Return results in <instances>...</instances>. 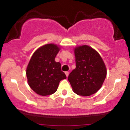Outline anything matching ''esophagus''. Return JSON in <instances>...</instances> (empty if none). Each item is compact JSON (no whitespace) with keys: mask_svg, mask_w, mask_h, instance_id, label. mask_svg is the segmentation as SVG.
I'll return each instance as SVG.
<instances>
[{"mask_svg":"<svg viewBox=\"0 0 130 130\" xmlns=\"http://www.w3.org/2000/svg\"><path fill=\"white\" fill-rule=\"evenodd\" d=\"M65 74H66L67 77H68V75H69V72H68V71H66V72H65Z\"/></svg>","mask_w":130,"mask_h":130,"instance_id":"34e87169","label":"esophagus"}]
</instances>
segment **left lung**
I'll return each instance as SVG.
<instances>
[{"instance_id": "left-lung-1", "label": "left lung", "mask_w": 130, "mask_h": 130, "mask_svg": "<svg viewBox=\"0 0 130 130\" xmlns=\"http://www.w3.org/2000/svg\"><path fill=\"white\" fill-rule=\"evenodd\" d=\"M76 68L68 80L77 95L87 96L102 87L107 74L106 67L99 53L88 45L74 47Z\"/></svg>"}]
</instances>
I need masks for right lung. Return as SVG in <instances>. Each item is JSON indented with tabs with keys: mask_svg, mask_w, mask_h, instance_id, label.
Masks as SVG:
<instances>
[{
	"mask_svg": "<svg viewBox=\"0 0 130 130\" xmlns=\"http://www.w3.org/2000/svg\"><path fill=\"white\" fill-rule=\"evenodd\" d=\"M60 46L54 43L44 44L34 52L26 69L27 83L35 93L41 96L56 92L61 80L66 75L61 64L55 61Z\"/></svg>",
	"mask_w": 130,
	"mask_h": 130,
	"instance_id": "right-lung-1",
	"label": "right lung"
}]
</instances>
